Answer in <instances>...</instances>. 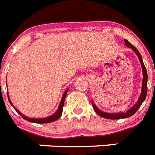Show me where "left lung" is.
Segmentation results:
<instances>
[{
	"mask_svg": "<svg viewBox=\"0 0 155 155\" xmlns=\"http://www.w3.org/2000/svg\"><path fill=\"white\" fill-rule=\"evenodd\" d=\"M125 41V45L127 47L131 48L134 51V53H136L137 55L138 59H139L140 64H141L142 68V71H143V81H142V89H141V93H140V98L138 99V101L137 102V103L131 108L130 109L127 110L126 113H104L102 111L100 110L99 109L97 108V106L94 105L92 102V107L94 109V112L100 116L101 117H103L105 119H109V120H120V119H124V118H128V117H130L133 115L135 114L137 111L138 110L140 105H142V103L143 102V101L146 98L147 96V70L145 68L144 64L143 62V60H142L141 55L140 52L137 50L136 48L134 47L130 42H129L127 39H124Z\"/></svg>",
	"mask_w": 155,
	"mask_h": 155,
	"instance_id": "left-lung-1",
	"label": "left lung"
}]
</instances>
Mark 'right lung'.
I'll use <instances>...</instances> for the list:
<instances>
[{
	"instance_id": "obj_1",
	"label": "right lung",
	"mask_w": 155,
	"mask_h": 155,
	"mask_svg": "<svg viewBox=\"0 0 155 155\" xmlns=\"http://www.w3.org/2000/svg\"><path fill=\"white\" fill-rule=\"evenodd\" d=\"M68 89H67L65 91V92L64 93V94H63L62 98H61V103H60V105H59V107H58V109H57V112H56L54 114L52 115V116H48V117H46V118L34 119V118H29V117H27V116H24V115H23L21 113H20V112H19V111L16 108H15V106L13 105V104H12V102H11L10 98H9V96H8V101H9V102L11 103V105L13 106L14 109L16 110V112H17V113H18V114L20 115V116H21V117L24 119V120H27V121H28V122H31V123H35V124H48V123H51V122H53V121H55V120H58V119L61 117V115H62L63 107H64V100H65V97H66V95H67V93H68Z\"/></svg>"
}]
</instances>
